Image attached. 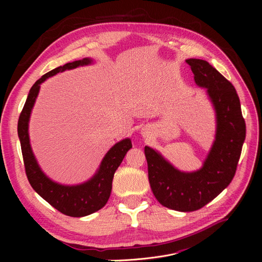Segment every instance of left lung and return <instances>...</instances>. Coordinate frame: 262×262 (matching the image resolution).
<instances>
[{
    "mask_svg": "<svg viewBox=\"0 0 262 262\" xmlns=\"http://www.w3.org/2000/svg\"><path fill=\"white\" fill-rule=\"evenodd\" d=\"M196 85L205 87L216 110L215 142L203 167L181 172L148 146L144 147L150 189L162 205L180 212H192L211 202L231 184L246 138L241 101L233 84L209 62L188 59Z\"/></svg>",
    "mask_w": 262,
    "mask_h": 262,
    "instance_id": "1",
    "label": "left lung"
}]
</instances>
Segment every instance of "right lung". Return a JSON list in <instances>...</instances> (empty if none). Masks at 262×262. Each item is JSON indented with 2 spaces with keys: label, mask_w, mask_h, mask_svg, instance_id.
Listing matches in <instances>:
<instances>
[{
  "label": "right lung",
  "mask_w": 262,
  "mask_h": 262,
  "mask_svg": "<svg viewBox=\"0 0 262 262\" xmlns=\"http://www.w3.org/2000/svg\"><path fill=\"white\" fill-rule=\"evenodd\" d=\"M91 63L90 59H82L63 67H59L42 75L31 87L25 105L18 119L17 132L20 141L24 166L29 184L35 191L51 204L54 209L68 216L81 217L100 210L107 203L113 188L115 171L121 164L126 152L132 147L130 139L122 140L110 148L101 162L98 172L90 181L78 186H62L51 181L39 168L31 152L28 137V120L31 109L35 104L40 84L59 72L74 69Z\"/></svg>",
  "instance_id": "right-lung-1"
}]
</instances>
